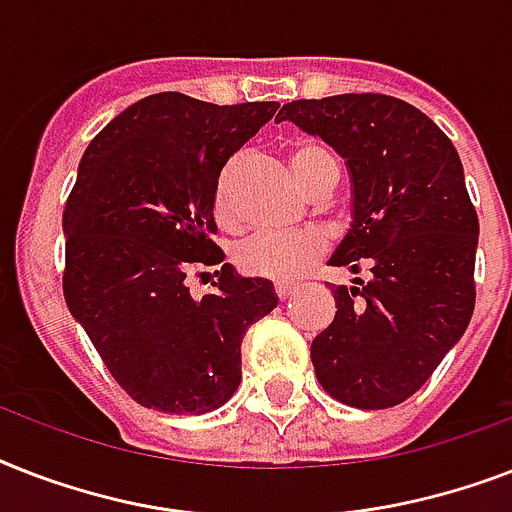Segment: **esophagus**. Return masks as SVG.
I'll return each instance as SVG.
<instances>
[{
    "instance_id": "34e87169",
    "label": "esophagus",
    "mask_w": 512,
    "mask_h": 512,
    "mask_svg": "<svg viewBox=\"0 0 512 512\" xmlns=\"http://www.w3.org/2000/svg\"><path fill=\"white\" fill-rule=\"evenodd\" d=\"M295 289V284H276V297H279V300H287V297L295 295Z\"/></svg>"
}]
</instances>
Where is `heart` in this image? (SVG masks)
<instances>
[{
  "instance_id": "b5f03b06",
  "label": "heart",
  "mask_w": 512,
  "mask_h": 512,
  "mask_svg": "<svg viewBox=\"0 0 512 512\" xmlns=\"http://www.w3.org/2000/svg\"><path fill=\"white\" fill-rule=\"evenodd\" d=\"M289 164L297 183L313 193L340 180V164L335 154L316 140H295L289 146ZM233 177H236V159L225 164L215 180L212 191V209L223 225H236V207H233ZM327 252V239L316 231L300 233H255L233 249V260L241 273L268 281L300 279L308 268L319 263Z\"/></svg>"
}]
</instances>
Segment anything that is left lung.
<instances>
[{"label":"left lung","mask_w":512,"mask_h":512,"mask_svg":"<svg viewBox=\"0 0 512 512\" xmlns=\"http://www.w3.org/2000/svg\"><path fill=\"white\" fill-rule=\"evenodd\" d=\"M348 159L353 225L329 265L372 273L335 289V321L311 345L316 380L340 404L388 409L430 380L476 308L478 215L462 162L406 100L348 92L284 103Z\"/></svg>","instance_id":"left-lung-1"}]
</instances>
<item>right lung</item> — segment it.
<instances>
[{"mask_svg": "<svg viewBox=\"0 0 512 512\" xmlns=\"http://www.w3.org/2000/svg\"><path fill=\"white\" fill-rule=\"evenodd\" d=\"M279 103L215 106L183 92L132 103L92 138L63 209V295L119 388L146 409L207 414L241 382V337L279 305L217 249L212 191ZM217 264L193 298L188 272Z\"/></svg>", "mask_w": 512, "mask_h": 512, "instance_id": "add662e5", "label": "right lung"}]
</instances>
